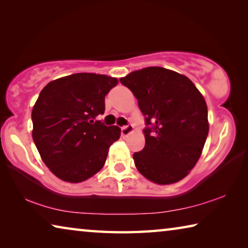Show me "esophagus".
<instances>
[{"label":"esophagus","instance_id":"esophagus-1","mask_svg":"<svg viewBox=\"0 0 248 248\" xmlns=\"http://www.w3.org/2000/svg\"><path fill=\"white\" fill-rule=\"evenodd\" d=\"M132 132H133V125L132 124L124 125V127L121 128V136H123V137H127Z\"/></svg>","mask_w":248,"mask_h":248}]
</instances>
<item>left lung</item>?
Returning <instances> with one entry per match:
<instances>
[{
    "label": "left lung",
    "instance_id": "left-lung-1",
    "mask_svg": "<svg viewBox=\"0 0 248 248\" xmlns=\"http://www.w3.org/2000/svg\"><path fill=\"white\" fill-rule=\"evenodd\" d=\"M145 117L144 148L133 153L138 171L153 183H176L190 173L209 133L207 106L186 76L163 67H145L121 77Z\"/></svg>",
    "mask_w": 248,
    "mask_h": 248
}]
</instances>
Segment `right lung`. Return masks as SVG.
Here are the masks:
<instances>
[{"mask_svg":"<svg viewBox=\"0 0 248 248\" xmlns=\"http://www.w3.org/2000/svg\"><path fill=\"white\" fill-rule=\"evenodd\" d=\"M117 84L107 75L78 73L42 89L32 110V137L43 162L58 179L79 183L104 167L121 129L95 118L105 112V97Z\"/></svg>","mask_w":248,"mask_h":248,"instance_id":"obj_1","label":"right lung"}]
</instances>
